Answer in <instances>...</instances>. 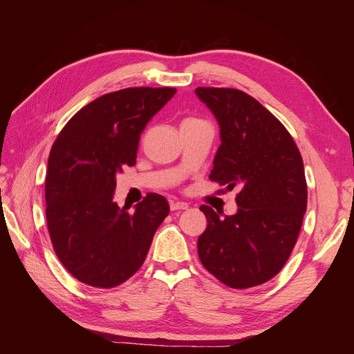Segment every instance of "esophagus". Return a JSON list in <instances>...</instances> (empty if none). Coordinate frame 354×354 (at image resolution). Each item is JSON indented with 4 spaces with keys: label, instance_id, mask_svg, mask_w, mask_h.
I'll use <instances>...</instances> for the list:
<instances>
[{
    "label": "esophagus",
    "instance_id": "1",
    "mask_svg": "<svg viewBox=\"0 0 354 354\" xmlns=\"http://www.w3.org/2000/svg\"><path fill=\"white\" fill-rule=\"evenodd\" d=\"M187 203L181 202V201H171L169 202V208L171 211H178V209H187Z\"/></svg>",
    "mask_w": 354,
    "mask_h": 354
}]
</instances>
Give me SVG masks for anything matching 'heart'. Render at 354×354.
I'll list each match as a JSON object with an SVG mask.
<instances>
[{
    "label": "heart",
    "mask_w": 354,
    "mask_h": 354,
    "mask_svg": "<svg viewBox=\"0 0 354 354\" xmlns=\"http://www.w3.org/2000/svg\"><path fill=\"white\" fill-rule=\"evenodd\" d=\"M187 121H198V120H186L185 122H187Z\"/></svg>",
    "instance_id": "b5f03b06"
}]
</instances>
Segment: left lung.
<instances>
[{"label": "left lung", "mask_w": 354, "mask_h": 354, "mask_svg": "<svg viewBox=\"0 0 354 354\" xmlns=\"http://www.w3.org/2000/svg\"><path fill=\"white\" fill-rule=\"evenodd\" d=\"M220 125L221 145L209 180L236 195L238 212L220 217L208 205L198 239L199 260L220 282L246 289L282 270L301 230L307 208L303 158L283 124L250 94L198 87Z\"/></svg>", "instance_id": "left-lung-1"}]
</instances>
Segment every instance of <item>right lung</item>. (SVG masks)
Here are the masks:
<instances>
[{
    "label": "right lung",
    "mask_w": 354,
    "mask_h": 354,
    "mask_svg": "<svg viewBox=\"0 0 354 354\" xmlns=\"http://www.w3.org/2000/svg\"><path fill=\"white\" fill-rule=\"evenodd\" d=\"M174 94L171 87L104 94L75 113L53 143L47 227L57 259L85 285L115 288L130 279L168 216V202L158 194H147L128 212L113 192L116 174L136 164L146 124Z\"/></svg>",
    "instance_id": "right-lung-1"
}]
</instances>
